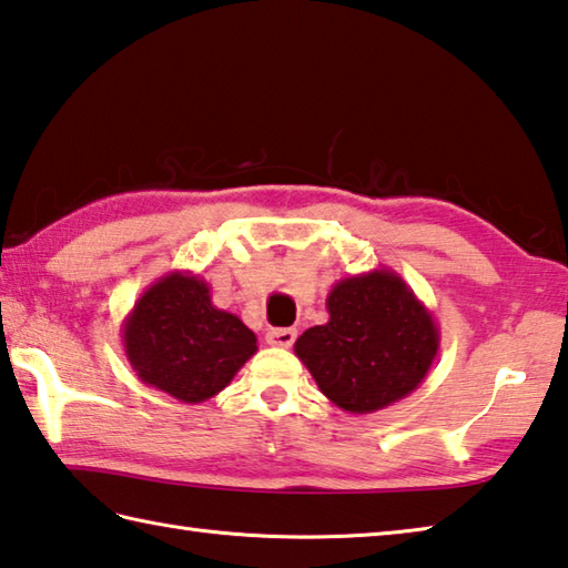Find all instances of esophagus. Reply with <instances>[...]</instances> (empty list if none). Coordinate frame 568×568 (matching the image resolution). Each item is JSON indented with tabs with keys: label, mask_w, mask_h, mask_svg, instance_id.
<instances>
[{
	"label": "esophagus",
	"mask_w": 568,
	"mask_h": 568,
	"mask_svg": "<svg viewBox=\"0 0 568 568\" xmlns=\"http://www.w3.org/2000/svg\"><path fill=\"white\" fill-rule=\"evenodd\" d=\"M294 341H296L294 328H270V331H266V344H270V346L292 348Z\"/></svg>",
	"instance_id": "1"
}]
</instances>
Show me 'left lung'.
Instances as JSON below:
<instances>
[{
	"label": "left lung",
	"mask_w": 568,
	"mask_h": 568,
	"mask_svg": "<svg viewBox=\"0 0 568 568\" xmlns=\"http://www.w3.org/2000/svg\"><path fill=\"white\" fill-rule=\"evenodd\" d=\"M328 321L306 328L294 353L318 390L341 410L363 415L410 395L440 348L433 314L393 270L338 280L326 296Z\"/></svg>",
	"instance_id": "8db88e82"
}]
</instances>
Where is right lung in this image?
I'll return each mask as SVG.
<instances>
[{
	"label": "right lung",
	"instance_id": "1",
	"mask_svg": "<svg viewBox=\"0 0 568 568\" xmlns=\"http://www.w3.org/2000/svg\"><path fill=\"white\" fill-rule=\"evenodd\" d=\"M135 376L180 403L217 395L256 353L254 331L212 304L210 284L168 272L145 288L121 326Z\"/></svg>",
	"mask_w": 568,
	"mask_h": 568
}]
</instances>
